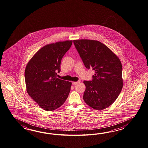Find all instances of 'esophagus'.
<instances>
[{
  "instance_id": "34e87169",
  "label": "esophagus",
  "mask_w": 148,
  "mask_h": 148,
  "mask_svg": "<svg viewBox=\"0 0 148 148\" xmlns=\"http://www.w3.org/2000/svg\"><path fill=\"white\" fill-rule=\"evenodd\" d=\"M80 82V81H78V82H72V84H73V85H77V84H79Z\"/></svg>"
}]
</instances>
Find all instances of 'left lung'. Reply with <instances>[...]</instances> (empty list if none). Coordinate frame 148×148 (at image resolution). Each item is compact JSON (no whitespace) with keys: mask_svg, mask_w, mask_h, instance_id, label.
I'll return each mask as SVG.
<instances>
[{"mask_svg":"<svg viewBox=\"0 0 148 148\" xmlns=\"http://www.w3.org/2000/svg\"><path fill=\"white\" fill-rule=\"evenodd\" d=\"M73 43L85 66L95 71L91 81L84 82L83 99L95 110H104L115 101L123 88L120 59L99 41L82 39Z\"/></svg>","mask_w":148,"mask_h":148,"instance_id":"obj_1","label":"left lung"}]
</instances>
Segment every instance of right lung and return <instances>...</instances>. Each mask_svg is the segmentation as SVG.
Here are the masks:
<instances>
[{
	"label": "right lung",
	"instance_id": "add662e5",
	"mask_svg": "<svg viewBox=\"0 0 148 148\" xmlns=\"http://www.w3.org/2000/svg\"><path fill=\"white\" fill-rule=\"evenodd\" d=\"M72 40L47 44L35 54L25 71L26 90L32 98L44 110L51 111L66 101L71 82L57 78L64 55L72 45Z\"/></svg>",
	"mask_w": 148,
	"mask_h": 148
}]
</instances>
